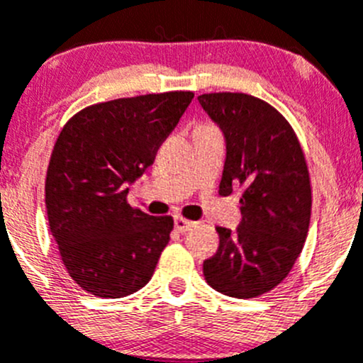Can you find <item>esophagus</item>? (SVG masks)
<instances>
[{
  "instance_id": "34e87169",
  "label": "esophagus",
  "mask_w": 363,
  "mask_h": 363,
  "mask_svg": "<svg viewBox=\"0 0 363 363\" xmlns=\"http://www.w3.org/2000/svg\"><path fill=\"white\" fill-rule=\"evenodd\" d=\"M195 225H196L195 221L186 220V218H182V216H177V218H175V230L181 232V234H184V232L191 230V228L195 227Z\"/></svg>"
}]
</instances>
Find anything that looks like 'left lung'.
I'll return each mask as SVG.
<instances>
[{
    "label": "left lung",
    "instance_id": "8db88e82",
    "mask_svg": "<svg viewBox=\"0 0 363 363\" xmlns=\"http://www.w3.org/2000/svg\"><path fill=\"white\" fill-rule=\"evenodd\" d=\"M199 103L220 125L227 160L220 195L241 186V223L216 227L220 246L203 260L206 282L232 298L275 289L303 250L312 209L307 161L282 113L248 94H202Z\"/></svg>",
    "mask_w": 363,
    "mask_h": 363
}]
</instances>
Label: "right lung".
I'll return each mask as SVG.
<instances>
[{"label":"right lung","instance_id":"add662e5","mask_svg":"<svg viewBox=\"0 0 363 363\" xmlns=\"http://www.w3.org/2000/svg\"><path fill=\"white\" fill-rule=\"evenodd\" d=\"M193 96L147 94L92 104L56 138L45 175L49 228L70 279L88 294L124 298L152 279L174 218L129 206L128 184L154 163Z\"/></svg>","mask_w":363,"mask_h":363}]
</instances>
